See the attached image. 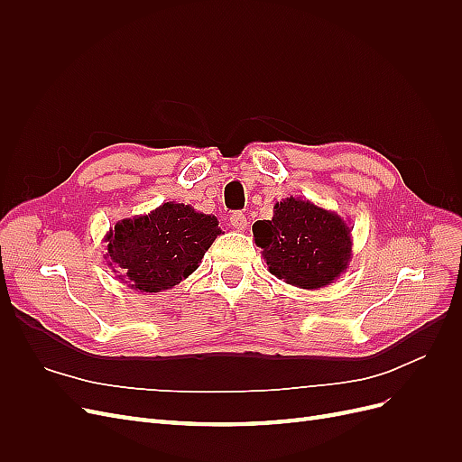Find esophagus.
<instances>
[{
	"mask_svg": "<svg viewBox=\"0 0 462 462\" xmlns=\"http://www.w3.org/2000/svg\"><path fill=\"white\" fill-rule=\"evenodd\" d=\"M246 216L243 214V212H235V214H231V217H229V226L233 227V229H236V231H245L246 229Z\"/></svg>",
	"mask_w": 462,
	"mask_h": 462,
	"instance_id": "1",
	"label": "esophagus"
}]
</instances>
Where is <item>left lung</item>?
<instances>
[{"mask_svg":"<svg viewBox=\"0 0 462 462\" xmlns=\"http://www.w3.org/2000/svg\"><path fill=\"white\" fill-rule=\"evenodd\" d=\"M253 233L270 273L300 289L333 283L353 256L343 217L300 197L275 202L273 217L256 221Z\"/></svg>","mask_w":462,"mask_h":462,"instance_id":"8db88e82","label":"left lung"}]
</instances>
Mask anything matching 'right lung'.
<instances>
[{"label": "right lung", "instance_id": "add662e5", "mask_svg": "<svg viewBox=\"0 0 462 462\" xmlns=\"http://www.w3.org/2000/svg\"><path fill=\"white\" fill-rule=\"evenodd\" d=\"M216 216L189 204L163 202L146 216L125 217L106 235V262L141 292L171 289L199 268L221 235Z\"/></svg>", "mask_w": 462, "mask_h": 462}]
</instances>
